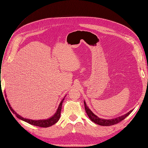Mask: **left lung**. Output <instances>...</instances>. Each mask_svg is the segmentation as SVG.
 I'll use <instances>...</instances> for the list:
<instances>
[{"instance_id": "1", "label": "left lung", "mask_w": 148, "mask_h": 148, "mask_svg": "<svg viewBox=\"0 0 148 148\" xmlns=\"http://www.w3.org/2000/svg\"><path fill=\"white\" fill-rule=\"evenodd\" d=\"M84 104L85 110H86V114L88 115L89 118L91 120V121H92V122H94L95 123L98 124L99 125H102V126H111V125H114L115 124H117L126 118L127 116H128L130 114L132 113V112L133 111V110H132L130 112H128L126 114H125L122 116H120V117H117L116 119H110V120L102 119H100L99 117H98L97 116L94 114L92 113V112L89 109V107H87L86 102H85L84 101Z\"/></svg>"}]
</instances>
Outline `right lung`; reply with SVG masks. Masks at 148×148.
<instances>
[{"label": "right lung", "instance_id": "right-lung-1", "mask_svg": "<svg viewBox=\"0 0 148 148\" xmlns=\"http://www.w3.org/2000/svg\"><path fill=\"white\" fill-rule=\"evenodd\" d=\"M64 100V99L61 101L59 107H58V109L56 112V113L53 116V117H52L51 118L49 119H47V120H31V119H25L23 117H21L20 115L17 114V113H16L13 110V109L10 107V105L9 104V102H8V101H7V103H8V106H9L10 109L12 110V112L14 114H15L16 117L18 119L23 120V121H25V122H27L31 125H35V126L39 127L46 128V127H51V126H52V125H54L55 123H56L58 122V120H59V119L60 117V112H61L62 103H63Z\"/></svg>", "mask_w": 148, "mask_h": 148}]
</instances>
